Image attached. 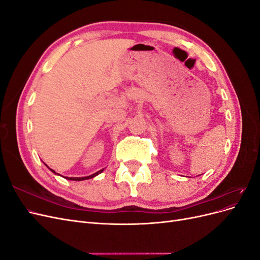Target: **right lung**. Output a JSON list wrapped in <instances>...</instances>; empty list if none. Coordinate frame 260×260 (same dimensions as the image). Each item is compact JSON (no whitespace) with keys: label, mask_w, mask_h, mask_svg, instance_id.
Returning <instances> with one entry per match:
<instances>
[{"label":"right lung","mask_w":260,"mask_h":260,"mask_svg":"<svg viewBox=\"0 0 260 260\" xmlns=\"http://www.w3.org/2000/svg\"><path fill=\"white\" fill-rule=\"evenodd\" d=\"M52 172H54V174H56V172H55L53 169H51V168H49ZM103 170L104 169H101V170H99L98 172H95V174H93V175H91V176H88V177H81V178H68V177H65V179H68V180H74V181H82V180H86V179H92V178H94L95 176H98V175H100L101 172H103ZM58 175V174H57Z\"/></svg>","instance_id":"obj_1"}]
</instances>
